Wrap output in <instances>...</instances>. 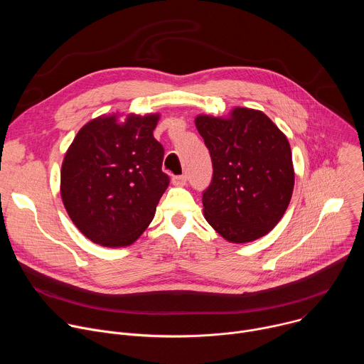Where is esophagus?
<instances>
[{"mask_svg": "<svg viewBox=\"0 0 364 364\" xmlns=\"http://www.w3.org/2000/svg\"><path fill=\"white\" fill-rule=\"evenodd\" d=\"M171 181H173L174 186L181 187V186H184V184L187 183V177H186V176H174V177L171 178Z\"/></svg>", "mask_w": 364, "mask_h": 364, "instance_id": "esophagus-1", "label": "esophagus"}]
</instances>
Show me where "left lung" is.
Instances as JSON below:
<instances>
[{
	"instance_id": "obj_1",
	"label": "left lung",
	"mask_w": 364,
	"mask_h": 364,
	"mask_svg": "<svg viewBox=\"0 0 364 364\" xmlns=\"http://www.w3.org/2000/svg\"><path fill=\"white\" fill-rule=\"evenodd\" d=\"M196 127L210 152L212 181L204 218L225 239L252 242L272 230L294 190L287 136L261 111L235 108L229 119L200 115Z\"/></svg>"
}]
</instances>
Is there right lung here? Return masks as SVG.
Returning <instances> with one entry per match:
<instances>
[{"label":"right lung","instance_id":"1","mask_svg":"<svg viewBox=\"0 0 364 364\" xmlns=\"http://www.w3.org/2000/svg\"><path fill=\"white\" fill-rule=\"evenodd\" d=\"M159 115L99 117L69 146L60 176L63 204L92 242L128 246L146 229L170 184L164 148L154 138Z\"/></svg>","mask_w":364,"mask_h":364}]
</instances>
